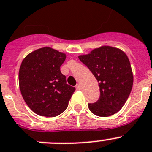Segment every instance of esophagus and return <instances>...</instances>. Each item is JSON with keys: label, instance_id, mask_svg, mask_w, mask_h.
I'll return each mask as SVG.
<instances>
[{"label": "esophagus", "instance_id": "1", "mask_svg": "<svg viewBox=\"0 0 152 152\" xmlns=\"http://www.w3.org/2000/svg\"><path fill=\"white\" fill-rule=\"evenodd\" d=\"M76 88L78 89V90H81V89L82 88V87H81V84H77V85H76Z\"/></svg>", "mask_w": 152, "mask_h": 152}]
</instances>
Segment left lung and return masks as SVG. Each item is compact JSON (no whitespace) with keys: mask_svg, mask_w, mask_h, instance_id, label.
<instances>
[{"mask_svg":"<svg viewBox=\"0 0 152 152\" xmlns=\"http://www.w3.org/2000/svg\"><path fill=\"white\" fill-rule=\"evenodd\" d=\"M98 82L99 99L88 104L97 116L108 117L121 109L132 91L133 74L126 54L111 46H102L78 56Z\"/></svg>","mask_w":152,"mask_h":152,"instance_id":"1","label":"left lung"}]
</instances>
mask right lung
Wrapping results in <instances>:
<instances>
[{
  "label": "right lung",
  "mask_w": 152,
  "mask_h": 152,
  "mask_svg": "<svg viewBox=\"0 0 152 152\" xmlns=\"http://www.w3.org/2000/svg\"><path fill=\"white\" fill-rule=\"evenodd\" d=\"M66 54L45 47L24 58L19 70V87L28 107L37 115L55 117L61 114L75 88L68 85L60 67Z\"/></svg>",
  "instance_id": "right-lung-1"
}]
</instances>
